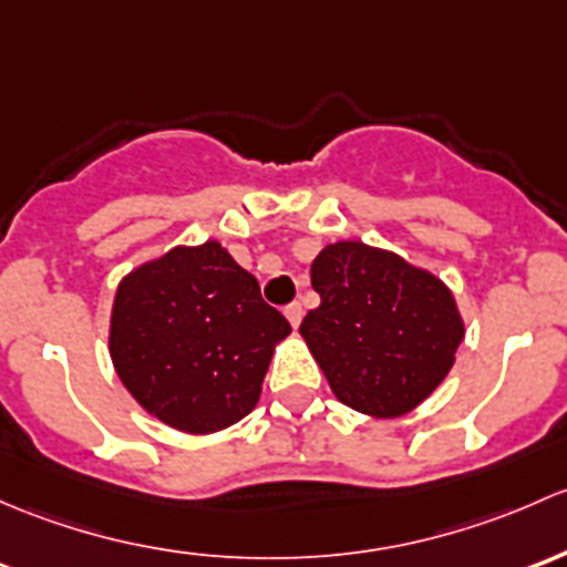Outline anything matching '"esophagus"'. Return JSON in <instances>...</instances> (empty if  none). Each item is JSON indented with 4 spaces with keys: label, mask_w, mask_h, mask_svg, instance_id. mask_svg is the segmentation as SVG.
<instances>
[{
    "label": "esophagus",
    "mask_w": 567,
    "mask_h": 567,
    "mask_svg": "<svg viewBox=\"0 0 567 567\" xmlns=\"http://www.w3.org/2000/svg\"><path fill=\"white\" fill-rule=\"evenodd\" d=\"M284 313H286V319H289L291 327H297L302 322V306H300V302H291V306H286Z\"/></svg>",
    "instance_id": "obj_1"
}]
</instances>
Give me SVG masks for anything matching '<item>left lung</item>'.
<instances>
[{
  "instance_id": "left-lung-1",
  "label": "left lung",
  "mask_w": 567,
  "mask_h": 567,
  "mask_svg": "<svg viewBox=\"0 0 567 567\" xmlns=\"http://www.w3.org/2000/svg\"><path fill=\"white\" fill-rule=\"evenodd\" d=\"M311 284L322 302L300 336L338 401L399 417L447 377L464 322L440 278L388 250L336 243L313 259Z\"/></svg>"
}]
</instances>
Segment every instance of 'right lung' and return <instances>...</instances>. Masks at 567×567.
Segmentation results:
<instances>
[{"instance_id":"1","label":"right lung","mask_w":567,"mask_h":567,"mask_svg":"<svg viewBox=\"0 0 567 567\" xmlns=\"http://www.w3.org/2000/svg\"><path fill=\"white\" fill-rule=\"evenodd\" d=\"M291 332L218 243L174 248L120 284L111 360L150 414L213 434L256 406L272 347Z\"/></svg>"}]
</instances>
